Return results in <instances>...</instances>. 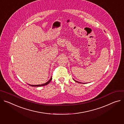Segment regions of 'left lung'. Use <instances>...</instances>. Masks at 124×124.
<instances>
[{
  "mask_svg": "<svg viewBox=\"0 0 124 124\" xmlns=\"http://www.w3.org/2000/svg\"><path fill=\"white\" fill-rule=\"evenodd\" d=\"M74 80V81H75V82H77V83H80V82H78V81H75V80Z\"/></svg>",
  "mask_w": 124,
  "mask_h": 124,
  "instance_id": "obj_1",
  "label": "left lung"
}]
</instances>
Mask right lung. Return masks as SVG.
<instances>
[{
    "label": "right lung",
    "instance_id": "obj_1",
    "mask_svg": "<svg viewBox=\"0 0 124 124\" xmlns=\"http://www.w3.org/2000/svg\"><path fill=\"white\" fill-rule=\"evenodd\" d=\"M52 77H51V78H50V79L47 82H46V83H45V84H42V85H29L30 86H44V85H48L50 82H51V81L52 80Z\"/></svg>",
    "mask_w": 124,
    "mask_h": 124
}]
</instances>
